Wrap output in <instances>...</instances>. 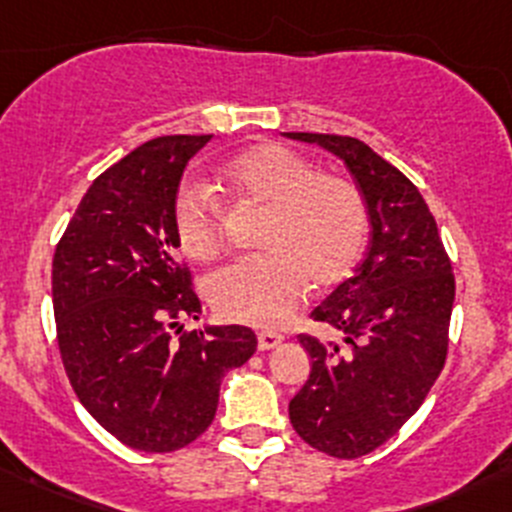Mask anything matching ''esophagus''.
<instances>
[{"mask_svg":"<svg viewBox=\"0 0 512 512\" xmlns=\"http://www.w3.org/2000/svg\"><path fill=\"white\" fill-rule=\"evenodd\" d=\"M281 342V333H271V330H261V333H258V350H273V347L281 345Z\"/></svg>","mask_w":512,"mask_h":512,"instance_id":"esophagus-1","label":"esophagus"}]
</instances>
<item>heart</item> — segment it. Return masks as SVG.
I'll list each match as a JSON object with an SVG mask.
<instances>
[{
  "instance_id": "1",
  "label": "heart",
  "mask_w": 512,
  "mask_h": 512,
  "mask_svg": "<svg viewBox=\"0 0 512 512\" xmlns=\"http://www.w3.org/2000/svg\"><path fill=\"white\" fill-rule=\"evenodd\" d=\"M236 199L266 207L256 246L261 254L221 268L207 283L214 310L231 323L281 328L308 286L345 281L370 241V209L352 179L320 172L278 142L231 157L219 172ZM172 231L184 256L214 261L224 249V209L207 187L184 182L172 202Z\"/></svg>"
}]
</instances>
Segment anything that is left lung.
Here are the masks:
<instances>
[{"instance_id":"1","label":"left lung","mask_w":512,"mask_h":512,"mask_svg":"<svg viewBox=\"0 0 512 512\" xmlns=\"http://www.w3.org/2000/svg\"><path fill=\"white\" fill-rule=\"evenodd\" d=\"M286 135L340 157L370 209L365 261L310 313L345 345L298 335L313 365L288 404L305 444L357 458L402 429L444 370L456 281L424 197L397 167L347 135Z\"/></svg>"}]
</instances>
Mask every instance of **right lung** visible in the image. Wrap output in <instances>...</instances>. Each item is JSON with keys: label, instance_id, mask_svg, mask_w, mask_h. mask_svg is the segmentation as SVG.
<instances>
[{"label": "right lung", "instance_id": "obj_1", "mask_svg": "<svg viewBox=\"0 0 512 512\" xmlns=\"http://www.w3.org/2000/svg\"><path fill=\"white\" fill-rule=\"evenodd\" d=\"M212 135L155 138L93 179L54 254L56 337L88 414L125 446L177 451L212 424L219 384L256 352L244 325L184 330L202 303L172 202Z\"/></svg>", "mask_w": 512, "mask_h": 512}]
</instances>
